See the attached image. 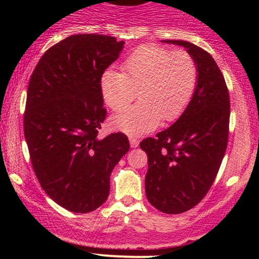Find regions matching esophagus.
<instances>
[{
    "label": "esophagus",
    "mask_w": 259,
    "mask_h": 259,
    "mask_svg": "<svg viewBox=\"0 0 259 259\" xmlns=\"http://www.w3.org/2000/svg\"><path fill=\"white\" fill-rule=\"evenodd\" d=\"M129 141H130V146H132L133 148H135V147L139 146V140L136 139V138H134V136H130Z\"/></svg>",
    "instance_id": "esophagus-1"
}]
</instances>
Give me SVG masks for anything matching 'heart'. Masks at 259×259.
<instances>
[{"label": "heart", "mask_w": 259, "mask_h": 259, "mask_svg": "<svg viewBox=\"0 0 259 259\" xmlns=\"http://www.w3.org/2000/svg\"><path fill=\"white\" fill-rule=\"evenodd\" d=\"M197 65L186 51H174L154 45L139 47L123 63V73L107 70L101 78L106 105L121 111L136 99L140 102L112 119L113 125L130 135L152 130L159 120L179 118L194 96Z\"/></svg>", "instance_id": "heart-1"}]
</instances>
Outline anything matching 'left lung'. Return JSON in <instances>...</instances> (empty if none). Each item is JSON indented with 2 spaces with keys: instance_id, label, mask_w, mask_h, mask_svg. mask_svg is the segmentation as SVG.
<instances>
[{
  "instance_id": "left-lung-1",
  "label": "left lung",
  "mask_w": 259,
  "mask_h": 259,
  "mask_svg": "<svg viewBox=\"0 0 259 259\" xmlns=\"http://www.w3.org/2000/svg\"><path fill=\"white\" fill-rule=\"evenodd\" d=\"M185 47L197 65L192 100L171 126L142 140L147 153V200L167 214L194 208L218 174L229 136L230 100L224 76L207 51L183 40H163Z\"/></svg>"
}]
</instances>
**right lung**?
<instances>
[{"label":"right lung","mask_w":259,"mask_h":259,"mask_svg":"<svg viewBox=\"0 0 259 259\" xmlns=\"http://www.w3.org/2000/svg\"><path fill=\"white\" fill-rule=\"evenodd\" d=\"M123 47L107 35H72L44 53L29 81L24 135L32 169L70 212L105 203L113 168L130 148L123 133L97 136L107 114L101 78Z\"/></svg>","instance_id":"1"}]
</instances>
